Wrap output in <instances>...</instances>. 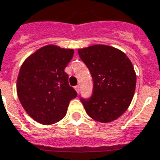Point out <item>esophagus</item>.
<instances>
[{
  "label": "esophagus",
  "instance_id": "34e87169",
  "mask_svg": "<svg viewBox=\"0 0 160 160\" xmlns=\"http://www.w3.org/2000/svg\"><path fill=\"white\" fill-rule=\"evenodd\" d=\"M74 89H75V91L79 93V92H80V86H76L74 87Z\"/></svg>",
  "mask_w": 160,
  "mask_h": 160
}]
</instances>
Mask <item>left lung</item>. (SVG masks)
Returning a JSON list of instances; mask_svg holds the SVG:
<instances>
[{
	"instance_id": "left-lung-1",
	"label": "left lung",
	"mask_w": 160,
	"mask_h": 160,
	"mask_svg": "<svg viewBox=\"0 0 160 160\" xmlns=\"http://www.w3.org/2000/svg\"><path fill=\"white\" fill-rule=\"evenodd\" d=\"M78 53L93 80L92 97L80 98L86 113L99 122L115 120L134 96L137 75L131 60L120 50L106 45L79 49Z\"/></svg>"
}]
</instances>
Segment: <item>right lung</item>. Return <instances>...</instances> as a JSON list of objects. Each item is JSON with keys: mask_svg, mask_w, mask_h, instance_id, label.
<instances>
[{"mask_svg": "<svg viewBox=\"0 0 160 160\" xmlns=\"http://www.w3.org/2000/svg\"><path fill=\"white\" fill-rule=\"evenodd\" d=\"M73 49L48 45L28 57L20 68L17 93L26 113L42 125H52L66 115L77 92L68 85L65 68Z\"/></svg>", "mask_w": 160, "mask_h": 160, "instance_id": "obj_1", "label": "right lung"}]
</instances>
